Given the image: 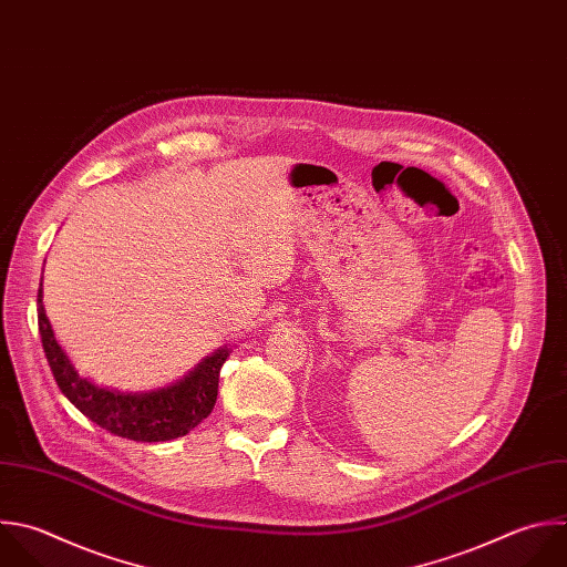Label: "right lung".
<instances>
[{"label": "right lung", "mask_w": 567, "mask_h": 567, "mask_svg": "<svg viewBox=\"0 0 567 567\" xmlns=\"http://www.w3.org/2000/svg\"><path fill=\"white\" fill-rule=\"evenodd\" d=\"M38 323L42 346L60 390L82 414L115 436L144 443L171 441L188 434L215 408L219 372L228 359L226 348L202 361L184 381L171 388L144 394H126L100 388L78 374L55 341L42 303V284L38 292Z\"/></svg>", "instance_id": "obj_1"}]
</instances>
